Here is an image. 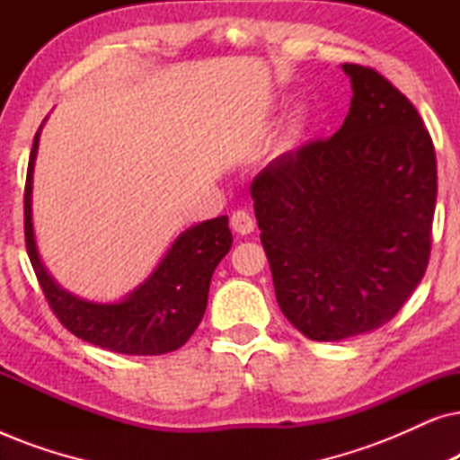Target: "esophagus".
I'll list each match as a JSON object with an SVG mask.
<instances>
[{"label":"esophagus","instance_id":"34e87169","mask_svg":"<svg viewBox=\"0 0 460 460\" xmlns=\"http://www.w3.org/2000/svg\"><path fill=\"white\" fill-rule=\"evenodd\" d=\"M230 226L236 234L247 236L255 230V219L251 217V213H247V211H234L230 217Z\"/></svg>","mask_w":460,"mask_h":460}]
</instances>
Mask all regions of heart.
Segmentation results:
<instances>
[{
    "instance_id": "b5f03b06",
    "label": "heart",
    "mask_w": 460,
    "mask_h": 460,
    "mask_svg": "<svg viewBox=\"0 0 460 460\" xmlns=\"http://www.w3.org/2000/svg\"><path fill=\"white\" fill-rule=\"evenodd\" d=\"M301 134H304V119L295 117L291 125H288V129H287V142L295 144L301 137Z\"/></svg>"
}]
</instances>
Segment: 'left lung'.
Masks as SVG:
<instances>
[{"instance_id":"obj_1","label":"left lung","mask_w":460,"mask_h":460,"mask_svg":"<svg viewBox=\"0 0 460 460\" xmlns=\"http://www.w3.org/2000/svg\"><path fill=\"white\" fill-rule=\"evenodd\" d=\"M343 71L354 96L341 129L280 155L251 184L276 301L312 341L392 320L431 251L438 167L429 131L375 68Z\"/></svg>"}]
</instances>
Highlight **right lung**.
<instances>
[{
  "label": "right lung",
  "mask_w": 460,
  "mask_h": 460,
  "mask_svg": "<svg viewBox=\"0 0 460 460\" xmlns=\"http://www.w3.org/2000/svg\"><path fill=\"white\" fill-rule=\"evenodd\" d=\"M40 131L31 148L24 186V241L56 318L75 337L117 354L161 356L181 348L203 320L211 276L232 247L228 217L207 219L181 232L155 272L125 299L115 304L81 299L56 285L37 251L31 192Z\"/></svg>",
  "instance_id": "1"
}]
</instances>
